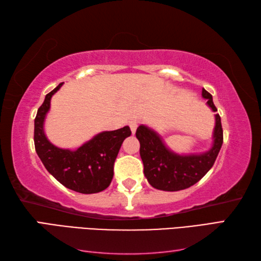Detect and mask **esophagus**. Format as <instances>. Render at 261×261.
<instances>
[{
  "instance_id": "34e87169",
  "label": "esophagus",
  "mask_w": 261,
  "mask_h": 261,
  "mask_svg": "<svg viewBox=\"0 0 261 261\" xmlns=\"http://www.w3.org/2000/svg\"><path fill=\"white\" fill-rule=\"evenodd\" d=\"M129 126H130V129H131V131H132V134L135 135L137 127H138V121H136V120L129 121Z\"/></svg>"
}]
</instances>
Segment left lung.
Segmentation results:
<instances>
[{"instance_id": "left-lung-1", "label": "left lung", "mask_w": 261, "mask_h": 261, "mask_svg": "<svg viewBox=\"0 0 261 261\" xmlns=\"http://www.w3.org/2000/svg\"><path fill=\"white\" fill-rule=\"evenodd\" d=\"M202 95L207 99L208 107L216 112L218 109L213 103L212 95L204 88ZM136 136L140 142L143 173L149 184L167 192L185 190L203 178L212 168L223 143V129L219 114H215L213 146L202 154L179 156L174 153L164 145L156 132L146 125H139Z\"/></svg>"}]
</instances>
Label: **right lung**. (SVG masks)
I'll return each instance as SVG.
<instances>
[{"label":"right lung","instance_id":"1","mask_svg":"<svg viewBox=\"0 0 261 261\" xmlns=\"http://www.w3.org/2000/svg\"><path fill=\"white\" fill-rule=\"evenodd\" d=\"M63 83L48 93L35 119V148L43 166L60 184L82 194L104 191L113 178L114 162L122 142L131 136L129 126L104 131L77 150L55 147L45 136L43 121L50 108V98Z\"/></svg>","mask_w":261,"mask_h":261}]
</instances>
